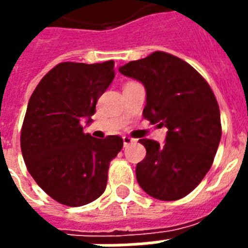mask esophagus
I'll return each mask as SVG.
<instances>
[{"mask_svg":"<svg viewBox=\"0 0 248 248\" xmlns=\"http://www.w3.org/2000/svg\"><path fill=\"white\" fill-rule=\"evenodd\" d=\"M122 139H124V147H127V145H130V144L135 143V141H136L135 139H132V138H130V136H124V138H122Z\"/></svg>","mask_w":248,"mask_h":248,"instance_id":"1","label":"esophagus"}]
</instances>
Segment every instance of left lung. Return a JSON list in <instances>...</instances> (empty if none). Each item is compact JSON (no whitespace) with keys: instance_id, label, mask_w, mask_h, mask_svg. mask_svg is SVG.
Segmentation results:
<instances>
[{"instance_id":"left-lung-1","label":"left lung","mask_w":248,"mask_h":248,"mask_svg":"<svg viewBox=\"0 0 248 248\" xmlns=\"http://www.w3.org/2000/svg\"><path fill=\"white\" fill-rule=\"evenodd\" d=\"M147 90L144 118L167 127L166 143L140 139L147 149L136 165L144 192L161 201L188 196L212 166L221 139L220 109L206 79L177 56L155 51L120 68Z\"/></svg>"}]
</instances>
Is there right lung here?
Returning <instances> with one entry per match:
<instances>
[{
	"instance_id": "obj_1",
	"label": "right lung",
	"mask_w": 248,
	"mask_h": 248,
	"mask_svg": "<svg viewBox=\"0 0 248 248\" xmlns=\"http://www.w3.org/2000/svg\"><path fill=\"white\" fill-rule=\"evenodd\" d=\"M114 78V62H64L33 91L21 127L25 166L52 200L78 207L104 193L109 163L124 147L118 135L96 139L83 132L97 99Z\"/></svg>"
}]
</instances>
